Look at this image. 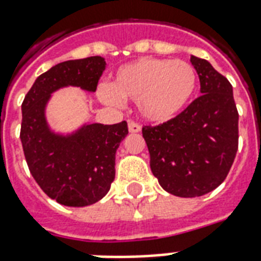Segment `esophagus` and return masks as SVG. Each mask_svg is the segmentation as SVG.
Here are the masks:
<instances>
[{
  "label": "esophagus",
  "mask_w": 261,
  "mask_h": 261,
  "mask_svg": "<svg viewBox=\"0 0 261 261\" xmlns=\"http://www.w3.org/2000/svg\"><path fill=\"white\" fill-rule=\"evenodd\" d=\"M128 131H130V133H140L141 125L138 124V123H136V121H130V123H128Z\"/></svg>",
  "instance_id": "1"
}]
</instances>
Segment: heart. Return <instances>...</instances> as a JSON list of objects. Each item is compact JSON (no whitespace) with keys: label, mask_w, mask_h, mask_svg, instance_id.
<instances>
[{"label":"heart","mask_w":261,"mask_h":261,"mask_svg":"<svg viewBox=\"0 0 261 261\" xmlns=\"http://www.w3.org/2000/svg\"><path fill=\"white\" fill-rule=\"evenodd\" d=\"M198 86V73L191 63L159 58H141L116 71L111 87L99 95L108 103L137 101L146 120L163 123L178 116L190 103Z\"/></svg>","instance_id":"b5f03b06"}]
</instances>
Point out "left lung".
<instances>
[{
    "label": "left lung",
    "mask_w": 261,
    "mask_h": 261,
    "mask_svg": "<svg viewBox=\"0 0 261 261\" xmlns=\"http://www.w3.org/2000/svg\"><path fill=\"white\" fill-rule=\"evenodd\" d=\"M200 92L188 108L159 125H144L150 170L160 187L181 198L212 192L238 150V111L231 83L206 59L191 57Z\"/></svg>",
    "instance_id": "obj_1"
}]
</instances>
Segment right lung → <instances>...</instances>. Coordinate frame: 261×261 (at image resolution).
<instances>
[{"mask_svg": "<svg viewBox=\"0 0 261 261\" xmlns=\"http://www.w3.org/2000/svg\"><path fill=\"white\" fill-rule=\"evenodd\" d=\"M105 66L102 57L58 63L37 77L23 99L20 141L29 170L40 188L65 206H88L108 194L115 179L116 150L128 128L125 121L92 123L62 136L49 128L45 108L62 87L95 92Z\"/></svg>", "mask_w": 261, "mask_h": 261, "instance_id": "obj_1", "label": "right lung"}]
</instances>
